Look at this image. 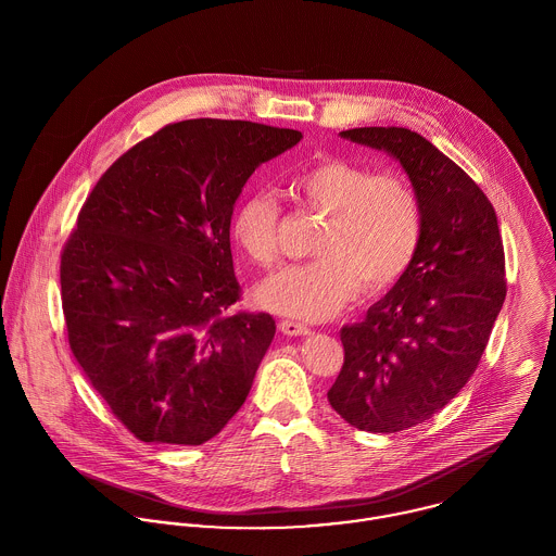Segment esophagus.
Segmentation results:
<instances>
[{
    "label": "esophagus",
    "instance_id": "esophagus-1",
    "mask_svg": "<svg viewBox=\"0 0 556 556\" xmlns=\"http://www.w3.org/2000/svg\"><path fill=\"white\" fill-rule=\"evenodd\" d=\"M278 327H280V331L287 333V336H304V333H308V327H306L304 323L291 320V318H282V320L278 323Z\"/></svg>",
    "mask_w": 556,
    "mask_h": 556
}]
</instances>
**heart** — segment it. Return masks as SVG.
I'll return each instance as SVG.
<instances>
[{"instance_id": "obj_1", "label": "heart", "mask_w": 556, "mask_h": 556, "mask_svg": "<svg viewBox=\"0 0 556 556\" xmlns=\"http://www.w3.org/2000/svg\"><path fill=\"white\" fill-rule=\"evenodd\" d=\"M291 197L325 216L313 241L315 258L291 265L265 280L256 300L287 317H333L357 293L394 287L413 265L421 243V203L413 186L394 170L375 173L349 160L325 159L291 179ZM280 205L267 192L239 201L231 238L258 267L278 261Z\"/></svg>"}]
</instances>
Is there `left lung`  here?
<instances>
[{
    "label": "left lung",
    "mask_w": 556,
    "mask_h": 556,
    "mask_svg": "<svg viewBox=\"0 0 556 556\" xmlns=\"http://www.w3.org/2000/svg\"><path fill=\"white\" fill-rule=\"evenodd\" d=\"M340 137L400 160L421 203V243L408 271L362 323L344 325L331 408L366 432L430 419L473 377L501 313L505 252L492 203L476 181L408 128Z\"/></svg>",
    "instance_id": "left-lung-1"
}]
</instances>
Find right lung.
Segmentation results:
<instances>
[{"instance_id":"right-lung-1","label":"right lung","mask_w":556,"mask_h":556,"mask_svg":"<svg viewBox=\"0 0 556 556\" xmlns=\"http://www.w3.org/2000/svg\"><path fill=\"white\" fill-rule=\"evenodd\" d=\"M300 139L239 119L168 124L85 199L60 265L68 342L139 441L201 445L248 396L276 320L231 313L233 205L254 168Z\"/></svg>"}]
</instances>
